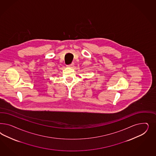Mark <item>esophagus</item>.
I'll list each match as a JSON object with an SVG mask.
<instances>
[{
  "label": "esophagus",
  "instance_id": "esophagus-1",
  "mask_svg": "<svg viewBox=\"0 0 156 156\" xmlns=\"http://www.w3.org/2000/svg\"><path fill=\"white\" fill-rule=\"evenodd\" d=\"M74 65V63H71V64H70L69 65H67V66H68V67H73Z\"/></svg>",
  "mask_w": 156,
  "mask_h": 156
}]
</instances>
